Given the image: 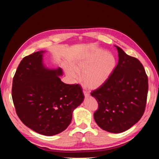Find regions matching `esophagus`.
Instances as JSON below:
<instances>
[{
  "instance_id": "1",
  "label": "esophagus",
  "mask_w": 159,
  "mask_h": 159,
  "mask_svg": "<svg viewBox=\"0 0 159 159\" xmlns=\"http://www.w3.org/2000/svg\"><path fill=\"white\" fill-rule=\"evenodd\" d=\"M83 93H84V94L85 98H88V97H89V92H88L87 91L84 90V91H83Z\"/></svg>"
}]
</instances>
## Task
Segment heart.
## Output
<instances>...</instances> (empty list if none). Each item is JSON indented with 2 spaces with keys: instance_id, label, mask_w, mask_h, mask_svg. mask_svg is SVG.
<instances>
[{
  "instance_id": "b5f03b06",
  "label": "heart",
  "mask_w": 159,
  "mask_h": 159,
  "mask_svg": "<svg viewBox=\"0 0 159 159\" xmlns=\"http://www.w3.org/2000/svg\"><path fill=\"white\" fill-rule=\"evenodd\" d=\"M117 66L112 53L102 50L84 53L77 56L67 74L77 80L81 74V81L88 89H96L103 86L110 78Z\"/></svg>"
}]
</instances>
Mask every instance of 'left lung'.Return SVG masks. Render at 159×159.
<instances>
[{
  "label": "left lung",
  "mask_w": 159,
  "mask_h": 159,
  "mask_svg": "<svg viewBox=\"0 0 159 159\" xmlns=\"http://www.w3.org/2000/svg\"><path fill=\"white\" fill-rule=\"evenodd\" d=\"M115 46L119 56L116 68L107 82L91 95L99 105L93 115L98 125L107 132L119 133L142 117L148 88L147 75L140 61Z\"/></svg>",
  "instance_id": "8db88e82"
}]
</instances>
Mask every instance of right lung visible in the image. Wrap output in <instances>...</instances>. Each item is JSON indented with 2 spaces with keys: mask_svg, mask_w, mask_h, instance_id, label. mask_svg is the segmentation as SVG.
<instances>
[{
  "mask_svg": "<svg viewBox=\"0 0 159 159\" xmlns=\"http://www.w3.org/2000/svg\"><path fill=\"white\" fill-rule=\"evenodd\" d=\"M41 50L24 57L12 81V97L21 121L35 132L53 136L69 126L74 110L83 102L82 88L66 84L62 70L43 63Z\"/></svg>",
  "mask_w": 159,
  "mask_h": 159,
  "instance_id": "1",
  "label": "right lung"
}]
</instances>
